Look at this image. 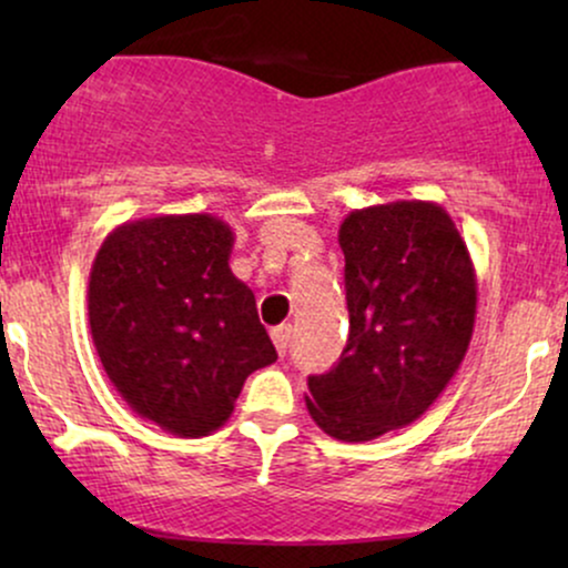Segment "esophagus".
<instances>
[{
    "mask_svg": "<svg viewBox=\"0 0 568 568\" xmlns=\"http://www.w3.org/2000/svg\"><path fill=\"white\" fill-rule=\"evenodd\" d=\"M291 338H293L291 325H277V328H272V342H275L280 355H285V352H288Z\"/></svg>",
    "mask_w": 568,
    "mask_h": 568,
    "instance_id": "esophagus-1",
    "label": "esophagus"
}]
</instances>
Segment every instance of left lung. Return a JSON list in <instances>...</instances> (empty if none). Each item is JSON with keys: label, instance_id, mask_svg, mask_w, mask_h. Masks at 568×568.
<instances>
[{"label": "left lung", "instance_id": "8db88e82", "mask_svg": "<svg viewBox=\"0 0 568 568\" xmlns=\"http://www.w3.org/2000/svg\"><path fill=\"white\" fill-rule=\"evenodd\" d=\"M349 338L328 374L310 376L315 425L344 443L419 419L465 361L478 280L446 207L395 200L338 226Z\"/></svg>", "mask_w": 568, "mask_h": 568}]
</instances>
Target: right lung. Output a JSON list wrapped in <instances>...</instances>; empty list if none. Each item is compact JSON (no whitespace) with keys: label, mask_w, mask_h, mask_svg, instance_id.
Masks as SVG:
<instances>
[{"label":"right lung","mask_w":568,"mask_h":568,"mask_svg":"<svg viewBox=\"0 0 568 568\" xmlns=\"http://www.w3.org/2000/svg\"><path fill=\"white\" fill-rule=\"evenodd\" d=\"M234 232L211 213L125 221L90 266L101 366L143 419L179 438L216 433L253 371L277 361L256 296L230 270Z\"/></svg>","instance_id":"obj_1"}]
</instances>
